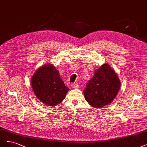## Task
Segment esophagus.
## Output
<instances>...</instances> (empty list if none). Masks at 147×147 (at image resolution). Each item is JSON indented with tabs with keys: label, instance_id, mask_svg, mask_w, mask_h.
Listing matches in <instances>:
<instances>
[{
	"label": "esophagus",
	"instance_id": "obj_1",
	"mask_svg": "<svg viewBox=\"0 0 147 147\" xmlns=\"http://www.w3.org/2000/svg\"><path fill=\"white\" fill-rule=\"evenodd\" d=\"M71 87H72L73 88H78L79 87V84L78 83H72L71 84Z\"/></svg>",
	"mask_w": 147,
	"mask_h": 147
}]
</instances>
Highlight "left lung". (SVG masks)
Wrapping results in <instances>:
<instances>
[{"label":"left lung","instance_id":"obj_1","mask_svg":"<svg viewBox=\"0 0 147 147\" xmlns=\"http://www.w3.org/2000/svg\"><path fill=\"white\" fill-rule=\"evenodd\" d=\"M121 86L120 81L108 64L95 70L94 77L83 90L87 102L95 108H101L113 102Z\"/></svg>","mask_w":147,"mask_h":147}]
</instances>
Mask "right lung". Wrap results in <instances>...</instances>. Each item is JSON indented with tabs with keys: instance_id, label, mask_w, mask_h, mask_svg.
<instances>
[{
	"instance_id": "add662e5",
	"label": "right lung",
	"mask_w": 147,
	"mask_h": 147,
	"mask_svg": "<svg viewBox=\"0 0 147 147\" xmlns=\"http://www.w3.org/2000/svg\"><path fill=\"white\" fill-rule=\"evenodd\" d=\"M31 83L40 102L52 107L62 102L69 90L61 78L58 70L51 63L38 69L32 76Z\"/></svg>"
}]
</instances>
